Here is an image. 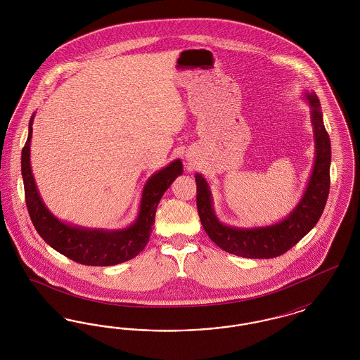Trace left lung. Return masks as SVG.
Segmentation results:
<instances>
[{
  "mask_svg": "<svg viewBox=\"0 0 360 360\" xmlns=\"http://www.w3.org/2000/svg\"><path fill=\"white\" fill-rule=\"evenodd\" d=\"M316 143V159L308 186L290 214L285 220L257 228H236L221 223L214 210L212 193L205 178L195 174L197 209L207 236L224 251L241 257H276L302 239L320 220L330 188V141L323 121L320 101L314 91L305 93Z\"/></svg>",
  "mask_w": 360,
  "mask_h": 360,
  "instance_id": "obj_1",
  "label": "left lung"
}]
</instances>
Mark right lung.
Listing matches in <instances>:
<instances>
[{
    "label": "right lung",
    "instance_id": "add662e5",
    "mask_svg": "<svg viewBox=\"0 0 360 360\" xmlns=\"http://www.w3.org/2000/svg\"><path fill=\"white\" fill-rule=\"evenodd\" d=\"M34 117L32 115L28 139L21 153V174L28 213L37 233L55 251L85 266H115L139 255L150 241L160 198L174 179L184 172L182 162L175 159L147 181L143 188L137 219L128 228L105 231L74 226L58 220L52 214L36 188L30 162Z\"/></svg>",
    "mask_w": 360,
    "mask_h": 360
}]
</instances>
